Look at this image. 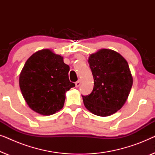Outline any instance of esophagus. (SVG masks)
Here are the masks:
<instances>
[{
    "instance_id": "obj_1",
    "label": "esophagus",
    "mask_w": 155,
    "mask_h": 155,
    "mask_svg": "<svg viewBox=\"0 0 155 155\" xmlns=\"http://www.w3.org/2000/svg\"><path fill=\"white\" fill-rule=\"evenodd\" d=\"M80 84H81V80H78L77 82H75V87H78L80 85Z\"/></svg>"
}]
</instances>
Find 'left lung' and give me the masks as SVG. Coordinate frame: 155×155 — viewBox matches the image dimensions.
<instances>
[{
    "label": "left lung",
    "mask_w": 155,
    "mask_h": 155,
    "mask_svg": "<svg viewBox=\"0 0 155 155\" xmlns=\"http://www.w3.org/2000/svg\"><path fill=\"white\" fill-rule=\"evenodd\" d=\"M88 63L94 87L90 94L82 95L84 104L97 116L111 115L124 106L132 87L128 63L118 53L104 48L90 55Z\"/></svg>",
    "instance_id": "8db88e82"
}]
</instances>
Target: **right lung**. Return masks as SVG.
<instances>
[{"label":"right lung","instance_id":"right-lung-1","mask_svg":"<svg viewBox=\"0 0 155 155\" xmlns=\"http://www.w3.org/2000/svg\"><path fill=\"white\" fill-rule=\"evenodd\" d=\"M70 67L63 57L49 49L36 52L29 57L20 75L22 96L33 111L51 115L64 105L65 93L75 84L70 82Z\"/></svg>","mask_w":155,"mask_h":155}]
</instances>
